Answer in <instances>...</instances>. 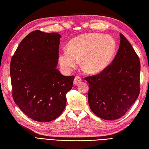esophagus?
I'll return each instance as SVG.
<instances>
[{
    "label": "esophagus",
    "instance_id": "esophagus-1",
    "mask_svg": "<svg viewBox=\"0 0 149 149\" xmlns=\"http://www.w3.org/2000/svg\"><path fill=\"white\" fill-rule=\"evenodd\" d=\"M81 82H82V78L79 76H76L74 80V84L75 85H77L79 84H80Z\"/></svg>",
    "mask_w": 149,
    "mask_h": 149
}]
</instances>
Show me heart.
Segmentation results:
<instances>
[{"label":"heart","mask_w":149,"mask_h":149,"mask_svg":"<svg viewBox=\"0 0 149 149\" xmlns=\"http://www.w3.org/2000/svg\"><path fill=\"white\" fill-rule=\"evenodd\" d=\"M116 50V41L111 36L84 34L68 43V50L59 53V62L63 70L71 72L82 60L85 70L95 74L103 71L109 65Z\"/></svg>","instance_id":"heart-1"}]
</instances>
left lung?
I'll list each match as a JSON object with an SVG mask.
<instances>
[{
  "label": "left lung",
  "instance_id": "left-lung-1",
  "mask_svg": "<svg viewBox=\"0 0 149 149\" xmlns=\"http://www.w3.org/2000/svg\"><path fill=\"white\" fill-rule=\"evenodd\" d=\"M119 49L112 63L99 74L85 77L88 100L94 114L104 120L120 118L140 93V61L131 43L120 34Z\"/></svg>",
  "mask_w": 149,
  "mask_h": 149
}]
</instances>
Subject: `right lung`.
Masks as SVG:
<instances>
[{"instance_id":"obj_1","label":"right lung","mask_w":149,"mask_h":149,"mask_svg":"<svg viewBox=\"0 0 149 149\" xmlns=\"http://www.w3.org/2000/svg\"><path fill=\"white\" fill-rule=\"evenodd\" d=\"M61 35L36 30L22 40L10 64L12 95L30 118L48 122L65 108L66 94L74 76H64L56 68Z\"/></svg>"}]
</instances>
